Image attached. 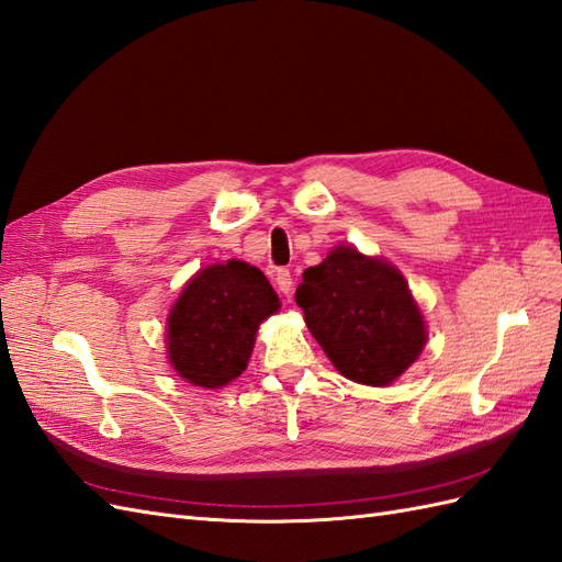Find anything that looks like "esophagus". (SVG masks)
Wrapping results in <instances>:
<instances>
[{"label":"esophagus","instance_id":"34e87169","mask_svg":"<svg viewBox=\"0 0 562 562\" xmlns=\"http://www.w3.org/2000/svg\"><path fill=\"white\" fill-rule=\"evenodd\" d=\"M273 279H277V289L283 295H289L293 291V277H291L289 269H277V273H273Z\"/></svg>","mask_w":562,"mask_h":562}]
</instances>
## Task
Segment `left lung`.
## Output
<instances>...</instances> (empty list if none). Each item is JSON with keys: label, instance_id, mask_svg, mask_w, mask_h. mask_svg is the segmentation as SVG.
Returning <instances> with one entry per match:
<instances>
[{"label": "left lung", "instance_id": "8db88e82", "mask_svg": "<svg viewBox=\"0 0 562 562\" xmlns=\"http://www.w3.org/2000/svg\"><path fill=\"white\" fill-rule=\"evenodd\" d=\"M295 303L340 374L389 386L427 344V324L403 273L384 257L338 245L303 273Z\"/></svg>", "mask_w": 562, "mask_h": 562}]
</instances>
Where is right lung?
<instances>
[{"label": "right lung", "instance_id": "obj_1", "mask_svg": "<svg viewBox=\"0 0 562 562\" xmlns=\"http://www.w3.org/2000/svg\"><path fill=\"white\" fill-rule=\"evenodd\" d=\"M279 307L265 273L248 262L200 269L167 317L171 367L193 386H226L245 372L259 324Z\"/></svg>", "mask_w": 562, "mask_h": 562}]
</instances>
